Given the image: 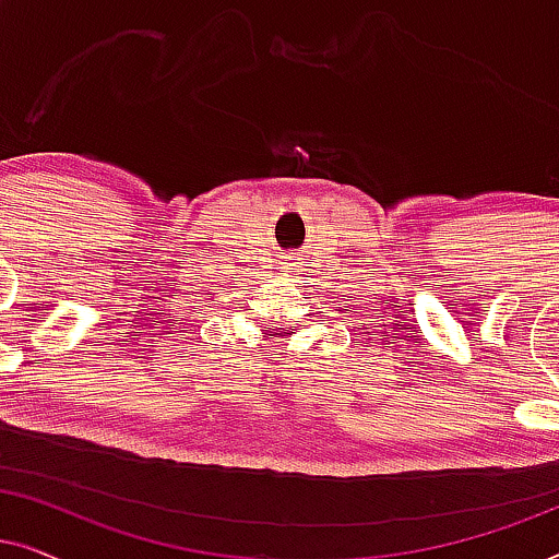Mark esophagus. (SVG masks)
<instances>
[{
	"instance_id": "obj_1",
	"label": "esophagus",
	"mask_w": 559,
	"mask_h": 559,
	"mask_svg": "<svg viewBox=\"0 0 559 559\" xmlns=\"http://www.w3.org/2000/svg\"><path fill=\"white\" fill-rule=\"evenodd\" d=\"M285 270H297V266L302 264V257L300 254H289V257H285Z\"/></svg>"
}]
</instances>
